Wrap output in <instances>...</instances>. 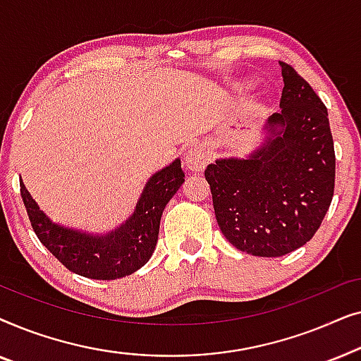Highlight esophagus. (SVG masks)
<instances>
[{"label": "esophagus", "instance_id": "obj_1", "mask_svg": "<svg viewBox=\"0 0 361 361\" xmlns=\"http://www.w3.org/2000/svg\"><path fill=\"white\" fill-rule=\"evenodd\" d=\"M210 159H212V154H210L209 147L204 145L192 146L190 149L185 152V164L190 171H194V172L204 171Z\"/></svg>", "mask_w": 361, "mask_h": 361}]
</instances>
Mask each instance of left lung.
I'll list each match as a JSON object with an SVG mask.
<instances>
[{"label":"left lung","mask_w":361,"mask_h":361,"mask_svg":"<svg viewBox=\"0 0 361 361\" xmlns=\"http://www.w3.org/2000/svg\"><path fill=\"white\" fill-rule=\"evenodd\" d=\"M279 66L281 111L266 123L264 145L246 159H216L205 169L221 233L235 248L264 258L312 238L335 187L327 108L289 63Z\"/></svg>","instance_id":"obj_1"}]
</instances>
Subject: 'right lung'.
<instances>
[{"label": "right lung", "instance_id": "obj_1", "mask_svg": "<svg viewBox=\"0 0 361 361\" xmlns=\"http://www.w3.org/2000/svg\"><path fill=\"white\" fill-rule=\"evenodd\" d=\"M180 159L156 172L147 180L136 210L126 224L108 235H90L52 224L21 185V197L34 233L72 273L90 279L125 278L147 263L156 248L161 215L167 202L184 182Z\"/></svg>", "mask_w": 361, "mask_h": 361}]
</instances>
